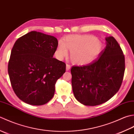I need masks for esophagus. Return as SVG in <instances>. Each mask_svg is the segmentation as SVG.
Returning a JSON list of instances; mask_svg holds the SVG:
<instances>
[{
    "instance_id": "1",
    "label": "esophagus",
    "mask_w": 134,
    "mask_h": 134,
    "mask_svg": "<svg viewBox=\"0 0 134 134\" xmlns=\"http://www.w3.org/2000/svg\"><path fill=\"white\" fill-rule=\"evenodd\" d=\"M70 69V66L69 64H66V70H69Z\"/></svg>"
}]
</instances>
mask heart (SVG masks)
<instances>
[{"label": "heart", "instance_id": "obj_1", "mask_svg": "<svg viewBox=\"0 0 134 134\" xmlns=\"http://www.w3.org/2000/svg\"><path fill=\"white\" fill-rule=\"evenodd\" d=\"M102 50V44L96 37L88 35H73L60 41L56 54L59 58L66 56L70 51V58L77 65L89 64L96 59Z\"/></svg>", "mask_w": 134, "mask_h": 134}]
</instances>
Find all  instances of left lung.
Here are the masks:
<instances>
[{
  "label": "left lung",
  "instance_id": "left-lung-1",
  "mask_svg": "<svg viewBox=\"0 0 134 134\" xmlns=\"http://www.w3.org/2000/svg\"><path fill=\"white\" fill-rule=\"evenodd\" d=\"M106 47L96 61L71 68L72 86L76 99L87 106L108 101L120 88L125 71V58L113 36L105 37Z\"/></svg>",
  "mask_w": 134,
  "mask_h": 134
}]
</instances>
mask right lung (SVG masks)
I'll return each instance as SVG.
<instances>
[{"instance_id": "add662e5", "label": "right lung", "mask_w": 134, "mask_h": 134, "mask_svg": "<svg viewBox=\"0 0 134 134\" xmlns=\"http://www.w3.org/2000/svg\"><path fill=\"white\" fill-rule=\"evenodd\" d=\"M58 44L55 37L36 31L15 42L8 73L14 91L23 102L39 106L53 98L56 81L66 70L64 62L53 58Z\"/></svg>"}]
</instances>
